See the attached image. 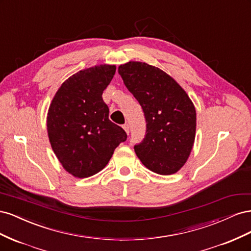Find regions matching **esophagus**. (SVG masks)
<instances>
[{
	"label": "esophagus",
	"instance_id": "34e87169",
	"mask_svg": "<svg viewBox=\"0 0 251 251\" xmlns=\"http://www.w3.org/2000/svg\"><path fill=\"white\" fill-rule=\"evenodd\" d=\"M123 127H124V130L126 131V133L128 134V132H130V126H128L127 124H126V125L123 126Z\"/></svg>",
	"mask_w": 251,
	"mask_h": 251
}]
</instances>
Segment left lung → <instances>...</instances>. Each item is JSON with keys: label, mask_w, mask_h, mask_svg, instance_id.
<instances>
[{"label": "left lung", "mask_w": 251, "mask_h": 251, "mask_svg": "<svg viewBox=\"0 0 251 251\" xmlns=\"http://www.w3.org/2000/svg\"><path fill=\"white\" fill-rule=\"evenodd\" d=\"M118 73L140 103L147 121L143 141L135 146L142 164L159 175L177 173L191 155L196 137V109L171 75L141 62L120 65Z\"/></svg>", "instance_id": "1"}]
</instances>
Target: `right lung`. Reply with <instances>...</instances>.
I'll return each instance as SVG.
<instances>
[{"label":"right lung","instance_id":"1","mask_svg":"<svg viewBox=\"0 0 251 251\" xmlns=\"http://www.w3.org/2000/svg\"><path fill=\"white\" fill-rule=\"evenodd\" d=\"M116 71L115 65H98L66 79L50 103L47 131L51 148L63 168L87 178L108 164L126 134L109 119L102 93Z\"/></svg>","mask_w":251,"mask_h":251}]
</instances>
